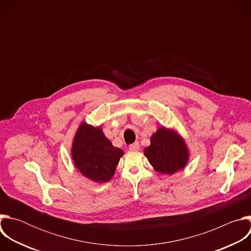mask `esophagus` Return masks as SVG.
Segmentation results:
<instances>
[{
	"mask_svg": "<svg viewBox=\"0 0 251 251\" xmlns=\"http://www.w3.org/2000/svg\"><path fill=\"white\" fill-rule=\"evenodd\" d=\"M130 150H132V151H137V150H139V148H140V145H139V143L138 142H135V143H133V144H131L130 145Z\"/></svg>",
	"mask_w": 251,
	"mask_h": 251,
	"instance_id": "34e87169",
	"label": "esophagus"
}]
</instances>
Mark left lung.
<instances>
[{"label": "left lung", "mask_w": 251, "mask_h": 251, "mask_svg": "<svg viewBox=\"0 0 251 251\" xmlns=\"http://www.w3.org/2000/svg\"><path fill=\"white\" fill-rule=\"evenodd\" d=\"M144 155L155 171L168 175L184 169L190 157L183 138L165 127H160L152 135L151 144L145 148Z\"/></svg>", "instance_id": "obj_1"}]
</instances>
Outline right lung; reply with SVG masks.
Returning <instances> with one entry per match:
<instances>
[{"mask_svg":"<svg viewBox=\"0 0 251 251\" xmlns=\"http://www.w3.org/2000/svg\"><path fill=\"white\" fill-rule=\"evenodd\" d=\"M75 166L89 180L104 183L111 180L123 151L105 137L100 127L82 122L71 148Z\"/></svg>","mask_w":251,"mask_h":251,"instance_id":"add662e5","label":"right lung"}]
</instances>
